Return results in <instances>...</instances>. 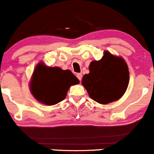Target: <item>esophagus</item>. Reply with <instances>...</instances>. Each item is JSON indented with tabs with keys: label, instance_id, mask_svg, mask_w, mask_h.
Masks as SVG:
<instances>
[{
	"label": "esophagus",
	"instance_id": "esophagus-1",
	"mask_svg": "<svg viewBox=\"0 0 154 154\" xmlns=\"http://www.w3.org/2000/svg\"><path fill=\"white\" fill-rule=\"evenodd\" d=\"M76 76H77V78H78V79H79V80L81 82V80H82V73H78L77 75H76Z\"/></svg>",
	"mask_w": 154,
	"mask_h": 154
}]
</instances>
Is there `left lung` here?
I'll return each instance as SVG.
<instances>
[{
	"instance_id": "8db88e82",
	"label": "left lung",
	"mask_w": 154,
	"mask_h": 154,
	"mask_svg": "<svg viewBox=\"0 0 154 154\" xmlns=\"http://www.w3.org/2000/svg\"><path fill=\"white\" fill-rule=\"evenodd\" d=\"M101 60H94L90 72L82 78V85L90 97L101 104L119 100L124 94L129 80L127 63L122 57L105 51Z\"/></svg>"
}]
</instances>
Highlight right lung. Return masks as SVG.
Listing matches in <instances>:
<instances>
[{
    "label": "right lung",
    "instance_id": "add662e5",
    "mask_svg": "<svg viewBox=\"0 0 154 154\" xmlns=\"http://www.w3.org/2000/svg\"><path fill=\"white\" fill-rule=\"evenodd\" d=\"M79 83V79L69 69L47 67L40 63L33 72L30 91L38 101L53 106L66 98L71 85Z\"/></svg>",
    "mask_w": 154,
    "mask_h": 154
}]
</instances>
